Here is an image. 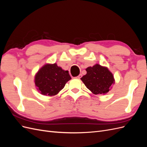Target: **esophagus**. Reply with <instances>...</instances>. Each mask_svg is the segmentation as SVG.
<instances>
[{"label": "esophagus", "mask_w": 147, "mask_h": 147, "mask_svg": "<svg viewBox=\"0 0 147 147\" xmlns=\"http://www.w3.org/2000/svg\"><path fill=\"white\" fill-rule=\"evenodd\" d=\"M82 77V74H80L79 75H78V76L76 77L77 78H78V79H80V78H81Z\"/></svg>", "instance_id": "esophagus-1"}]
</instances>
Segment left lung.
Listing matches in <instances>:
<instances>
[{"label": "left lung", "instance_id": "left-lung-1", "mask_svg": "<svg viewBox=\"0 0 147 147\" xmlns=\"http://www.w3.org/2000/svg\"><path fill=\"white\" fill-rule=\"evenodd\" d=\"M86 70L87 74L81 80L88 90L94 94H106L109 91L115 80L107 68L96 64L89 67Z\"/></svg>", "mask_w": 147, "mask_h": 147}]
</instances>
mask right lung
Instances as JSON below:
<instances>
[{
    "mask_svg": "<svg viewBox=\"0 0 147 147\" xmlns=\"http://www.w3.org/2000/svg\"><path fill=\"white\" fill-rule=\"evenodd\" d=\"M71 79L67 70H64L57 64H46L38 70L35 77V84L43 95L55 96Z\"/></svg>",
    "mask_w": 147,
    "mask_h": 147,
    "instance_id": "obj_1",
    "label": "right lung"
}]
</instances>
